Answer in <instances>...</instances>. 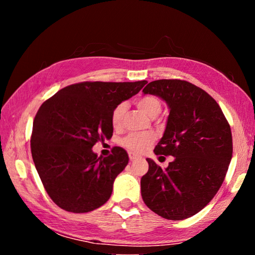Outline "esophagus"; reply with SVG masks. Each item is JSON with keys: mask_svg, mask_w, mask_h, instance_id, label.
Returning a JSON list of instances; mask_svg holds the SVG:
<instances>
[{"mask_svg": "<svg viewBox=\"0 0 255 255\" xmlns=\"http://www.w3.org/2000/svg\"><path fill=\"white\" fill-rule=\"evenodd\" d=\"M136 158H137L136 155H133V154H129V159H130V161H133V159H136Z\"/></svg>", "mask_w": 255, "mask_h": 255, "instance_id": "34e87169", "label": "esophagus"}]
</instances>
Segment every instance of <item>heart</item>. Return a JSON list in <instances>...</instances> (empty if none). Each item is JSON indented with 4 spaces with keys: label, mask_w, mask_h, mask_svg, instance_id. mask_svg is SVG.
Wrapping results in <instances>:
<instances>
[{
    "label": "heart",
    "mask_w": 255,
    "mask_h": 255,
    "mask_svg": "<svg viewBox=\"0 0 255 255\" xmlns=\"http://www.w3.org/2000/svg\"><path fill=\"white\" fill-rule=\"evenodd\" d=\"M137 107L150 118H155L162 110V102L158 98L154 96H145L136 101ZM126 112V105L120 103L115 108L111 114V124L115 128L122 126L123 118ZM155 140L153 132H131L122 139V145L125 148L130 150L131 153L140 154L145 152Z\"/></svg>",
    "instance_id": "1"
}]
</instances>
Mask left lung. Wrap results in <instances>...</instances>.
Instances as JSON below:
<instances>
[{
  "label": "left lung",
  "instance_id": "1",
  "mask_svg": "<svg viewBox=\"0 0 255 255\" xmlns=\"http://www.w3.org/2000/svg\"><path fill=\"white\" fill-rule=\"evenodd\" d=\"M143 92L162 98L170 108L154 153L174 159L162 169L146 158L141 198L161 217L183 221L204 209L222 187L233 154L230 124L215 99L187 81H153Z\"/></svg>",
  "mask_w": 255,
  "mask_h": 255
}]
</instances>
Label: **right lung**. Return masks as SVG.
<instances>
[{
  "instance_id": "right-lung-1",
  "label": "right lung",
  "mask_w": 255,
  "mask_h": 255,
  "mask_svg": "<svg viewBox=\"0 0 255 255\" xmlns=\"http://www.w3.org/2000/svg\"><path fill=\"white\" fill-rule=\"evenodd\" d=\"M146 83L81 82L59 90L40 106L30 147L46 192L59 208L89 213L109 200L128 154L116 146L109 156L98 157L92 147L111 138L112 111Z\"/></svg>"
}]
</instances>
